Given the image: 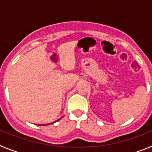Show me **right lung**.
Returning a JSON list of instances; mask_svg holds the SVG:
<instances>
[{
	"mask_svg": "<svg viewBox=\"0 0 152 152\" xmlns=\"http://www.w3.org/2000/svg\"><path fill=\"white\" fill-rule=\"evenodd\" d=\"M58 120H59V119H58ZM55 122H53V123H54ZM52 123H49V124H46V125H43V126H48V125H49V124H52Z\"/></svg>",
	"mask_w": 152,
	"mask_h": 152,
	"instance_id": "right-lung-1",
	"label": "right lung"
}]
</instances>
